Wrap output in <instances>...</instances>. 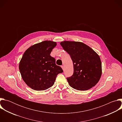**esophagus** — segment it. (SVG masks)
<instances>
[{
  "label": "esophagus",
  "instance_id": "34e87169",
  "mask_svg": "<svg viewBox=\"0 0 122 122\" xmlns=\"http://www.w3.org/2000/svg\"><path fill=\"white\" fill-rule=\"evenodd\" d=\"M61 67L62 68V69H63V71H64V66H61Z\"/></svg>",
  "mask_w": 122,
  "mask_h": 122
}]
</instances>
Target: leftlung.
Returning a JSON list of instances; mask_svg holds the SVG:
<instances>
[{
  "instance_id": "obj_1",
  "label": "left lung",
  "mask_w": 122,
  "mask_h": 122,
  "mask_svg": "<svg viewBox=\"0 0 122 122\" xmlns=\"http://www.w3.org/2000/svg\"><path fill=\"white\" fill-rule=\"evenodd\" d=\"M60 44L71 56L73 62V74L66 78L70 86L80 91L87 90L95 86L102 74L99 56L82 42L64 41Z\"/></svg>"
}]
</instances>
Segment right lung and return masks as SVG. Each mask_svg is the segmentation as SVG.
Instances as JSON below:
<instances>
[{
  "instance_id": "obj_1",
  "label": "right lung",
  "mask_w": 122,
  "mask_h": 122,
  "mask_svg": "<svg viewBox=\"0 0 122 122\" xmlns=\"http://www.w3.org/2000/svg\"><path fill=\"white\" fill-rule=\"evenodd\" d=\"M56 45V42L45 41L30 47L24 53L19 71L24 81L33 90L48 89L54 85L57 75L63 72L50 56Z\"/></svg>"
}]
</instances>
